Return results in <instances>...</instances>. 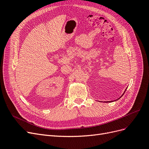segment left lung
<instances>
[{
  "label": "left lung",
  "instance_id": "obj_1",
  "mask_svg": "<svg viewBox=\"0 0 149 149\" xmlns=\"http://www.w3.org/2000/svg\"><path fill=\"white\" fill-rule=\"evenodd\" d=\"M123 95H122V96H123ZM122 96H121V97H122Z\"/></svg>",
  "mask_w": 149,
  "mask_h": 149
}]
</instances>
